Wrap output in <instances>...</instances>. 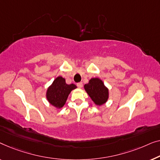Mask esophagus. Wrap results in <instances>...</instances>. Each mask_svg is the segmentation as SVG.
Returning <instances> with one entry per match:
<instances>
[{
	"label": "esophagus",
	"instance_id": "34e87169",
	"mask_svg": "<svg viewBox=\"0 0 160 160\" xmlns=\"http://www.w3.org/2000/svg\"><path fill=\"white\" fill-rule=\"evenodd\" d=\"M77 86L79 88H81L82 87V82H78L77 84Z\"/></svg>",
	"mask_w": 160,
	"mask_h": 160
}]
</instances>
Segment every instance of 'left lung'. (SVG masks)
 I'll return each instance as SVG.
<instances>
[{
  "label": "left lung",
  "instance_id": "8db88e82",
  "mask_svg": "<svg viewBox=\"0 0 160 160\" xmlns=\"http://www.w3.org/2000/svg\"><path fill=\"white\" fill-rule=\"evenodd\" d=\"M84 89L96 106L104 104L109 99V89L100 78H91L84 85Z\"/></svg>",
  "mask_w": 160,
  "mask_h": 160
}]
</instances>
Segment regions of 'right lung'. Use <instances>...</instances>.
<instances>
[{
  "mask_svg": "<svg viewBox=\"0 0 160 160\" xmlns=\"http://www.w3.org/2000/svg\"><path fill=\"white\" fill-rule=\"evenodd\" d=\"M77 88L75 84L68 85L62 76H58L46 90V99L51 106L58 109H62L72 90Z\"/></svg>",
  "mask_w": 160,
  "mask_h": 160,
  "instance_id": "right-lung-1",
  "label": "right lung"
}]
</instances>
